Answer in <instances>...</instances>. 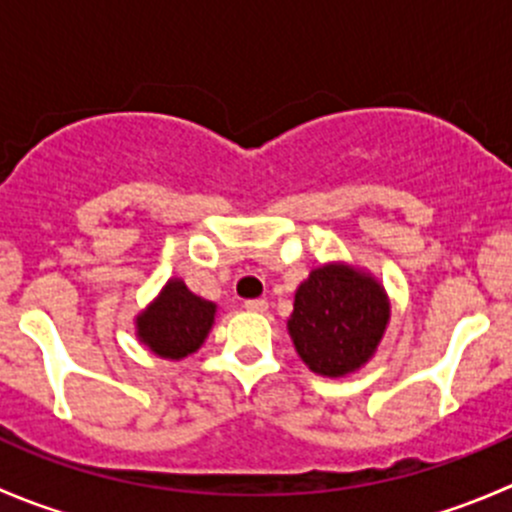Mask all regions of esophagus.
<instances>
[{
    "instance_id": "1",
    "label": "esophagus",
    "mask_w": 512,
    "mask_h": 512,
    "mask_svg": "<svg viewBox=\"0 0 512 512\" xmlns=\"http://www.w3.org/2000/svg\"><path fill=\"white\" fill-rule=\"evenodd\" d=\"M245 309L247 312H267V302L265 299H247Z\"/></svg>"
}]
</instances>
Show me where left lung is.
Masks as SVG:
<instances>
[{"instance_id":"8db88e82","label":"left lung","mask_w":512,"mask_h":512,"mask_svg":"<svg viewBox=\"0 0 512 512\" xmlns=\"http://www.w3.org/2000/svg\"><path fill=\"white\" fill-rule=\"evenodd\" d=\"M389 317V297L369 272L332 262L297 287L287 329L299 359L314 374L337 379L374 356Z\"/></svg>"}]
</instances>
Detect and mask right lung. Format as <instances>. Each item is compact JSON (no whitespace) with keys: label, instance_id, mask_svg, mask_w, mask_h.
<instances>
[{"label":"right lung","instance_id":"obj_1","mask_svg":"<svg viewBox=\"0 0 512 512\" xmlns=\"http://www.w3.org/2000/svg\"><path fill=\"white\" fill-rule=\"evenodd\" d=\"M215 304L198 297L183 280H168L160 294L136 317V334L163 359H185L203 347L213 329Z\"/></svg>","mask_w":512,"mask_h":512}]
</instances>
